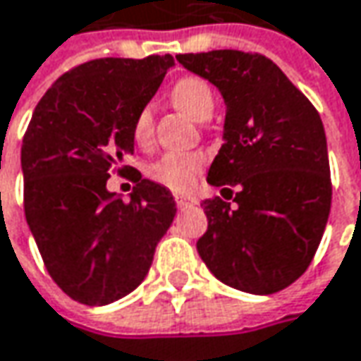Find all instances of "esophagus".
<instances>
[{
  "label": "esophagus",
  "mask_w": 361,
  "mask_h": 361,
  "mask_svg": "<svg viewBox=\"0 0 361 361\" xmlns=\"http://www.w3.org/2000/svg\"><path fill=\"white\" fill-rule=\"evenodd\" d=\"M176 204H178V208H190V206H197V200L192 196L176 194Z\"/></svg>",
  "instance_id": "34e87169"
}]
</instances>
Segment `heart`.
Masks as SVG:
<instances>
[{
	"label": "heart",
	"mask_w": 361,
	"mask_h": 361,
	"mask_svg": "<svg viewBox=\"0 0 361 361\" xmlns=\"http://www.w3.org/2000/svg\"><path fill=\"white\" fill-rule=\"evenodd\" d=\"M173 104L196 121H206L214 113L216 99L214 90L204 78L185 76L171 88ZM153 133V113L151 106H143L133 121V137L137 143H147ZM204 159L194 153H167L159 161L151 165V178L161 181L173 190H188L194 185L197 171Z\"/></svg>",
	"instance_id": "1"
}]
</instances>
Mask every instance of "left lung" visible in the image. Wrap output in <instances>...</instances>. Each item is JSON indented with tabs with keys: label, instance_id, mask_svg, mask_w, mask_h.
<instances>
[{
	"label": "left lung",
	"instance_id": "obj_1",
	"mask_svg": "<svg viewBox=\"0 0 361 361\" xmlns=\"http://www.w3.org/2000/svg\"><path fill=\"white\" fill-rule=\"evenodd\" d=\"M183 68L210 80L226 104L222 147L208 183L230 192L206 200L208 230L197 252L232 289L271 295L305 273L331 208L322 117L274 62L240 50L178 54Z\"/></svg>",
	"mask_w": 361,
	"mask_h": 361
}]
</instances>
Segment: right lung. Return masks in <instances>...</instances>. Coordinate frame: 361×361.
Listing matches in <instances>:
<instances>
[{
	"label": "right lung",
	"mask_w": 361,
	"mask_h": 361,
	"mask_svg": "<svg viewBox=\"0 0 361 361\" xmlns=\"http://www.w3.org/2000/svg\"><path fill=\"white\" fill-rule=\"evenodd\" d=\"M171 66L169 54L90 60L60 76L32 115L25 220L50 276L78 303L109 305L137 289L173 222L171 192L139 171L129 202L106 188L111 167L133 153L137 113Z\"/></svg>",
	"instance_id": "1"
}]
</instances>
